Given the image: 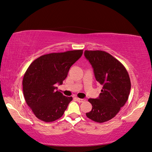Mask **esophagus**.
I'll return each mask as SVG.
<instances>
[{"label":"esophagus","mask_w":152,"mask_h":152,"mask_svg":"<svg viewBox=\"0 0 152 152\" xmlns=\"http://www.w3.org/2000/svg\"><path fill=\"white\" fill-rule=\"evenodd\" d=\"M76 99L79 102H83L86 101L85 98H76Z\"/></svg>","instance_id":"34e87169"}]
</instances>
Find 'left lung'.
Listing matches in <instances>:
<instances>
[{
  "label": "left lung",
  "instance_id": "1",
  "mask_svg": "<svg viewBox=\"0 0 152 152\" xmlns=\"http://www.w3.org/2000/svg\"><path fill=\"white\" fill-rule=\"evenodd\" d=\"M84 55L93 67L96 81L103 87L98 98L88 99L92 109L86 116L102 123L114 118L126 102L130 77L123 64L106 52L85 50Z\"/></svg>",
  "mask_w": 152,
  "mask_h": 152
}]
</instances>
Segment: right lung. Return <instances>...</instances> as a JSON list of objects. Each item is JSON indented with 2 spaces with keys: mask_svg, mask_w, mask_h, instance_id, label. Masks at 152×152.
Returning <instances> with one entry per match:
<instances>
[{
  "mask_svg": "<svg viewBox=\"0 0 152 152\" xmlns=\"http://www.w3.org/2000/svg\"><path fill=\"white\" fill-rule=\"evenodd\" d=\"M82 54L83 50L44 54L27 68L23 79L24 98L39 120L53 122L63 115L73 98L56 91V84L63 83Z\"/></svg>",
  "mask_w": 152,
  "mask_h": 152,
  "instance_id": "1",
  "label": "right lung"
}]
</instances>
